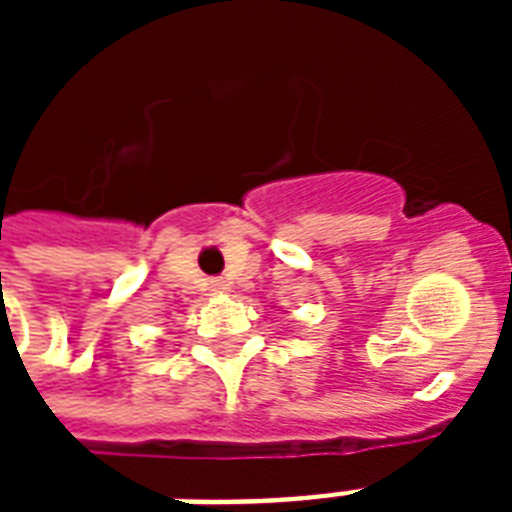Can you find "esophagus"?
I'll use <instances>...</instances> for the list:
<instances>
[{
	"label": "esophagus",
	"mask_w": 512,
	"mask_h": 512,
	"mask_svg": "<svg viewBox=\"0 0 512 512\" xmlns=\"http://www.w3.org/2000/svg\"><path fill=\"white\" fill-rule=\"evenodd\" d=\"M225 289H228L225 281H212V292H225Z\"/></svg>",
	"instance_id": "34e87169"
}]
</instances>
